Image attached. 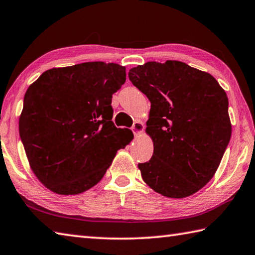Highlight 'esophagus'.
Wrapping results in <instances>:
<instances>
[{
  "label": "esophagus",
  "instance_id": "1",
  "mask_svg": "<svg viewBox=\"0 0 255 255\" xmlns=\"http://www.w3.org/2000/svg\"><path fill=\"white\" fill-rule=\"evenodd\" d=\"M143 128H145L143 127V124L141 122H139V120H137V122H135V124H133V126L131 127L133 135H136V136L140 135V133H142V131H143Z\"/></svg>",
  "mask_w": 255,
  "mask_h": 255
}]
</instances>
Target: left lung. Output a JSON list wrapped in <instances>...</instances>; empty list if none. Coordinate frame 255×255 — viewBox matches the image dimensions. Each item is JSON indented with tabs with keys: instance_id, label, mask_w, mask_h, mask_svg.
<instances>
[{
	"instance_id": "obj_1",
	"label": "left lung",
	"mask_w": 255,
	"mask_h": 255,
	"mask_svg": "<svg viewBox=\"0 0 255 255\" xmlns=\"http://www.w3.org/2000/svg\"><path fill=\"white\" fill-rule=\"evenodd\" d=\"M128 77L150 101L154 154L138 164L143 182L166 197L193 195L214 176L231 139L226 92L210 73L175 60L147 62Z\"/></svg>"
}]
</instances>
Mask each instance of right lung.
<instances>
[{
	"label": "right lung",
	"instance_id": "right-lung-1",
	"mask_svg": "<svg viewBox=\"0 0 255 255\" xmlns=\"http://www.w3.org/2000/svg\"><path fill=\"white\" fill-rule=\"evenodd\" d=\"M126 81L117 63L85 62L44 71L27 88L18 130L32 172L60 195L99 183L132 139L112 122V98Z\"/></svg>",
	"mask_w": 255,
	"mask_h": 255
}]
</instances>
